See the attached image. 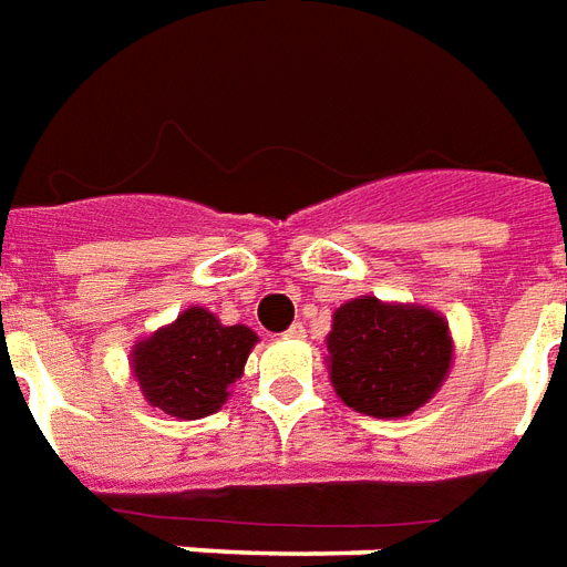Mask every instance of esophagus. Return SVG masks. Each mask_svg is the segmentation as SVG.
<instances>
[{
	"label": "esophagus",
	"instance_id": "esophagus-1",
	"mask_svg": "<svg viewBox=\"0 0 567 567\" xmlns=\"http://www.w3.org/2000/svg\"><path fill=\"white\" fill-rule=\"evenodd\" d=\"M285 337H288V339H303L306 337L303 324H291L288 330H285Z\"/></svg>",
	"mask_w": 567,
	"mask_h": 567
}]
</instances>
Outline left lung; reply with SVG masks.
Returning a JSON list of instances; mask_svg holds the SVG:
<instances>
[{"instance_id": "left-lung-1", "label": "left lung", "mask_w": 567, "mask_h": 567, "mask_svg": "<svg viewBox=\"0 0 567 567\" xmlns=\"http://www.w3.org/2000/svg\"><path fill=\"white\" fill-rule=\"evenodd\" d=\"M327 351L330 381L348 409L405 417L447 379L454 339L447 321L426 306L358 297L333 312Z\"/></svg>"}]
</instances>
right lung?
Returning <instances> with one entry per match:
<instances>
[{"mask_svg": "<svg viewBox=\"0 0 567 567\" xmlns=\"http://www.w3.org/2000/svg\"><path fill=\"white\" fill-rule=\"evenodd\" d=\"M255 342L246 324L225 327L213 312L192 306L134 346L132 372L153 409L198 421L225 405Z\"/></svg>", "mask_w": 567, "mask_h": 567, "instance_id": "right-lung-1", "label": "right lung"}]
</instances>
